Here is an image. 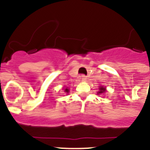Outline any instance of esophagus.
<instances>
[{
  "mask_svg": "<svg viewBox=\"0 0 150 150\" xmlns=\"http://www.w3.org/2000/svg\"><path fill=\"white\" fill-rule=\"evenodd\" d=\"M81 79H82V80H83V81H84V80H86V75H84V74H83V75L81 76Z\"/></svg>",
  "mask_w": 150,
  "mask_h": 150,
  "instance_id": "obj_1",
  "label": "esophagus"
}]
</instances>
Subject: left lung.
I'll return each mask as SVG.
<instances>
[{
  "label": "left lung",
  "mask_w": 150,
  "mask_h": 150,
  "mask_svg": "<svg viewBox=\"0 0 150 150\" xmlns=\"http://www.w3.org/2000/svg\"><path fill=\"white\" fill-rule=\"evenodd\" d=\"M104 92H106L105 87L100 86V88H99V91H98V95H99V94H104Z\"/></svg>",
  "instance_id": "8db88e82"
}]
</instances>
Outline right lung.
I'll return each mask as SVG.
<instances>
[{
  "instance_id": "right-lung-1",
  "label": "right lung",
  "mask_w": 150,
  "mask_h": 150,
  "mask_svg": "<svg viewBox=\"0 0 150 150\" xmlns=\"http://www.w3.org/2000/svg\"><path fill=\"white\" fill-rule=\"evenodd\" d=\"M64 92H67V93H68L69 92V89L67 88H66L65 89H64Z\"/></svg>"
}]
</instances>
